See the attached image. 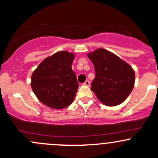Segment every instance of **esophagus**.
<instances>
[{"label":"esophagus","mask_w":158,"mask_h":158,"mask_svg":"<svg viewBox=\"0 0 158 158\" xmlns=\"http://www.w3.org/2000/svg\"><path fill=\"white\" fill-rule=\"evenodd\" d=\"M84 85H86V86H89L90 85V82H89V80H86L85 82L83 83Z\"/></svg>","instance_id":"1"}]
</instances>
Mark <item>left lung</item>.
Instances as JSON below:
<instances>
[{
  "label": "left lung",
  "instance_id": "obj_1",
  "mask_svg": "<svg viewBox=\"0 0 158 158\" xmlns=\"http://www.w3.org/2000/svg\"><path fill=\"white\" fill-rule=\"evenodd\" d=\"M92 62L95 77L91 85L98 99L107 106L123 102L133 89L135 74L130 66L104 49L88 55Z\"/></svg>",
  "mask_w": 158,
  "mask_h": 158
}]
</instances>
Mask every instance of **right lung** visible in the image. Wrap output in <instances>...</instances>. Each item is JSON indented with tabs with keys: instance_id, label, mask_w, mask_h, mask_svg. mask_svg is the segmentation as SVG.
<instances>
[{
	"instance_id": "obj_1",
	"label": "right lung",
	"mask_w": 158,
	"mask_h": 158,
	"mask_svg": "<svg viewBox=\"0 0 158 158\" xmlns=\"http://www.w3.org/2000/svg\"><path fill=\"white\" fill-rule=\"evenodd\" d=\"M73 60V53L60 51L45 59L32 74V89L48 107L64 109L74 100L79 83L72 69Z\"/></svg>"
}]
</instances>
